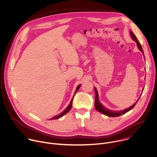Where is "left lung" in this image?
I'll use <instances>...</instances> for the list:
<instances>
[{
	"mask_svg": "<svg viewBox=\"0 0 157 157\" xmlns=\"http://www.w3.org/2000/svg\"><path fill=\"white\" fill-rule=\"evenodd\" d=\"M130 34H131V36L132 38V39L137 43V46L139 48V49L144 54V59H145V56H144V51H143V49L142 48V46L140 45L139 41H138L137 38H136V35L134 34V33L132 32V31H130ZM143 88V90H144ZM95 108L96 109L99 111L100 113L106 115V116H109V117H117V116H119L122 114H124L125 113H126L127 112L129 111L130 110H131L134 106L135 105H136V103H137V101H139L140 97L139 98V99L137 100V101L133 105H132L131 107L127 108V109H125L124 110H121V111H111V110H109V109L105 108L100 101L99 100V97H98V91H97V88L95 87Z\"/></svg>",
	"mask_w": 157,
	"mask_h": 157,
	"instance_id": "1",
	"label": "left lung"
}]
</instances>
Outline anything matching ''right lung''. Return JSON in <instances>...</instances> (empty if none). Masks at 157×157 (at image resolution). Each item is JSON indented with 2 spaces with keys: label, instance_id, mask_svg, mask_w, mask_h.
Here are the masks:
<instances>
[{
  "label": "right lung",
  "instance_id": "1",
  "mask_svg": "<svg viewBox=\"0 0 157 157\" xmlns=\"http://www.w3.org/2000/svg\"><path fill=\"white\" fill-rule=\"evenodd\" d=\"M80 86H81V85H78L77 86V88H76V90H75V93H74V97H73V98H72V100H71V102H70V103H69V106L66 108V109L64 110V111H62L60 114H58V115H57V116H54V117H53L52 118H51V119H50V120H52V119H59V118H60V117H62L63 116H64L66 113H67L70 110H71V108H72V101H73V99H74V95H75V94L77 93V91H78V90L79 89V88L80 87Z\"/></svg>",
  "mask_w": 157,
  "mask_h": 157
}]
</instances>
